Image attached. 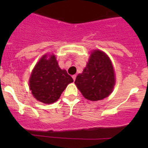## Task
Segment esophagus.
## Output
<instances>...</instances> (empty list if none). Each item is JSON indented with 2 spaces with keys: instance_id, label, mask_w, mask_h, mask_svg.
Here are the masks:
<instances>
[{
  "instance_id": "1",
  "label": "esophagus",
  "mask_w": 148,
  "mask_h": 148,
  "mask_svg": "<svg viewBox=\"0 0 148 148\" xmlns=\"http://www.w3.org/2000/svg\"><path fill=\"white\" fill-rule=\"evenodd\" d=\"M76 77V74H74V75H73V76H72V78H73V79H74V81H75Z\"/></svg>"
}]
</instances>
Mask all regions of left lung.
<instances>
[{"label":"left lung","mask_w":148,"mask_h":148,"mask_svg":"<svg viewBox=\"0 0 148 148\" xmlns=\"http://www.w3.org/2000/svg\"><path fill=\"white\" fill-rule=\"evenodd\" d=\"M74 83L86 99L98 101L107 97L115 84L114 70L110 59L103 51H93L86 67L76 76Z\"/></svg>","instance_id":"1"}]
</instances>
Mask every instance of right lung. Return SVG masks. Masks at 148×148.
<instances>
[{
    "mask_svg": "<svg viewBox=\"0 0 148 148\" xmlns=\"http://www.w3.org/2000/svg\"><path fill=\"white\" fill-rule=\"evenodd\" d=\"M73 79L61 69L53 55L47 60L44 56L34 68L30 79V89L38 101L51 103L59 99Z\"/></svg>",
    "mask_w": 148,
    "mask_h": 148,
    "instance_id": "obj_1",
    "label": "right lung"
}]
</instances>
